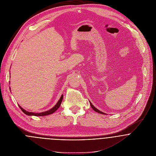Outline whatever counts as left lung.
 I'll list each match as a JSON object with an SVG mask.
<instances>
[{
  "instance_id": "left-lung-1",
  "label": "left lung",
  "mask_w": 156,
  "mask_h": 156,
  "mask_svg": "<svg viewBox=\"0 0 156 156\" xmlns=\"http://www.w3.org/2000/svg\"><path fill=\"white\" fill-rule=\"evenodd\" d=\"M90 102V101H89ZM90 106H91V107L92 108V109H93V110H94L95 111H96V112H98V113H100V114H106L105 113H104V112H102L101 111H99L98 109H97L95 107H94V106H93V105H92V104L90 102Z\"/></svg>"
}]
</instances>
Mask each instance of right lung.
<instances>
[{"label": "right lung", "instance_id": "1", "mask_svg": "<svg viewBox=\"0 0 156 156\" xmlns=\"http://www.w3.org/2000/svg\"><path fill=\"white\" fill-rule=\"evenodd\" d=\"M63 95H62L61 98H59V101H58V103L56 104V105L52 108L51 109L47 111H45V112H41V113H34V112H28V111H25L24 109H23L21 107H20V109H21V111L26 115H35V116H44V115H49V114H51L52 113H53L54 112H55L58 108L61 105V101L62 100H63Z\"/></svg>", "mask_w": 156, "mask_h": 156}]
</instances>
